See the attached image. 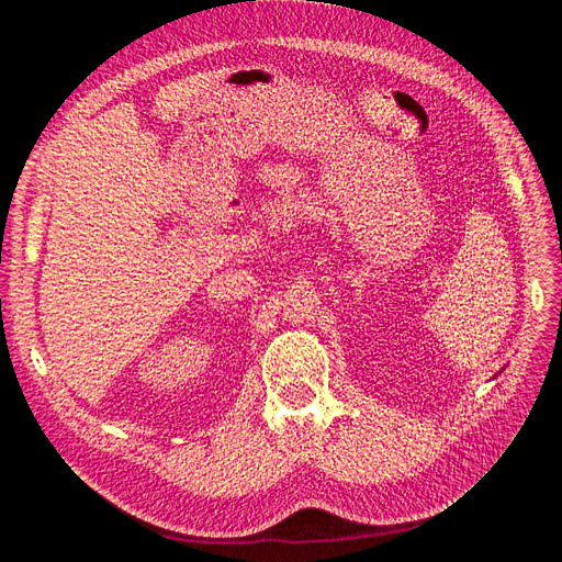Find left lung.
I'll use <instances>...</instances> for the list:
<instances>
[{
  "mask_svg": "<svg viewBox=\"0 0 562 562\" xmlns=\"http://www.w3.org/2000/svg\"><path fill=\"white\" fill-rule=\"evenodd\" d=\"M495 378H497V375H495Z\"/></svg>",
  "mask_w": 562,
  "mask_h": 562,
  "instance_id": "8db88e82",
  "label": "left lung"
}]
</instances>
